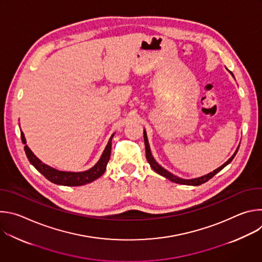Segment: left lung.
<instances>
[{"mask_svg":"<svg viewBox=\"0 0 262 262\" xmlns=\"http://www.w3.org/2000/svg\"><path fill=\"white\" fill-rule=\"evenodd\" d=\"M230 73L232 74L231 71H230ZM232 76H233V74H232ZM144 142H145V148H146V159H147L149 165H150V167H151L158 174H160V175L166 177V178L169 179L170 181H173V182H176V183H180V184H188V185H200V184H202V183L208 181V180H209L210 178H212L217 172H220L223 168H225L228 164L231 163V161L234 159V157H235V155H236V152H237V150H238V147H237L236 151L233 154V156H232L225 164H223L221 167H219L217 169L213 170L212 172H210V173H208V174H206V175H203V176H201V177H197V178L183 179V178L177 177V176H175L174 174L170 173L169 171H167L166 169H164L161 165H159V164L157 163V161L154 159V157H152V155H151L150 147H149V143H148V140H147V135H146V130H145V129H144Z\"/></svg>","mask_w":262,"mask_h":262,"instance_id":"obj_1","label":"left lung"}]
</instances>
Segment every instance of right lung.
I'll return each instance as SVG.
<instances>
[{"mask_svg": "<svg viewBox=\"0 0 262 262\" xmlns=\"http://www.w3.org/2000/svg\"><path fill=\"white\" fill-rule=\"evenodd\" d=\"M114 135L115 134L111 136L99 161L91 169L84 171V172H65V171L56 170V169L46 165L45 163H42L31 151V149L27 145L25 146V151H26L29 162L37 169V171H39L50 181H52L56 184L67 185V186L84 185V184L94 181L95 179H97L104 173V171L106 169L107 162L111 157L112 139H113ZM20 137H21L23 143L26 144V139H25V135L23 132L20 133Z\"/></svg>", "mask_w": 262, "mask_h": 262, "instance_id": "obj_1", "label": "right lung"}]
</instances>
